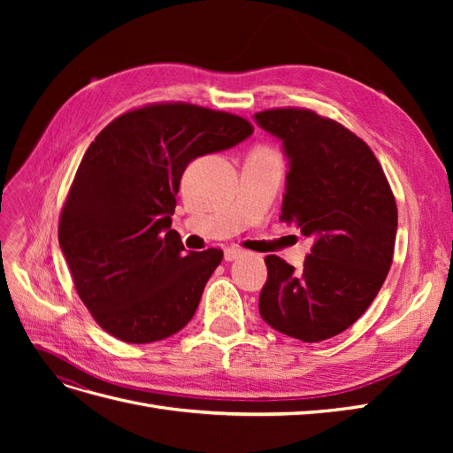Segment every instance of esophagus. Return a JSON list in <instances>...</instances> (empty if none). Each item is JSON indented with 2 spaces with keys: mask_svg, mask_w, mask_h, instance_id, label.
<instances>
[{
  "mask_svg": "<svg viewBox=\"0 0 453 453\" xmlns=\"http://www.w3.org/2000/svg\"><path fill=\"white\" fill-rule=\"evenodd\" d=\"M242 250H238V248H226L225 250V260H228V263H230V260H236L238 257H242Z\"/></svg>",
  "mask_w": 453,
  "mask_h": 453,
  "instance_id": "esophagus-1",
  "label": "esophagus"
}]
</instances>
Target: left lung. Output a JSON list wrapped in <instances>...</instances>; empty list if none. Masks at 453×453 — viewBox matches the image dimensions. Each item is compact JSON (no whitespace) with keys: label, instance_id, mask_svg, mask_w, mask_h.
<instances>
[{"label":"left lung","instance_id":"1","mask_svg":"<svg viewBox=\"0 0 453 453\" xmlns=\"http://www.w3.org/2000/svg\"><path fill=\"white\" fill-rule=\"evenodd\" d=\"M289 157L283 223L315 243L304 268L265 258L258 311L276 331L321 342L346 331L372 304L393 263L396 202L378 158L359 135L304 107L255 113Z\"/></svg>","mask_w":453,"mask_h":453}]
</instances>
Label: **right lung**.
Instances as JSON below:
<instances>
[{"instance_id":"right-lung-1","label":"right lung","mask_w":453,"mask_h":453,"mask_svg":"<svg viewBox=\"0 0 453 453\" xmlns=\"http://www.w3.org/2000/svg\"><path fill=\"white\" fill-rule=\"evenodd\" d=\"M251 132L234 113L160 102L96 135L62 205L58 242L79 298L105 333L149 344L193 319L223 251L185 253L170 228L175 195L190 160Z\"/></svg>"}]
</instances>
